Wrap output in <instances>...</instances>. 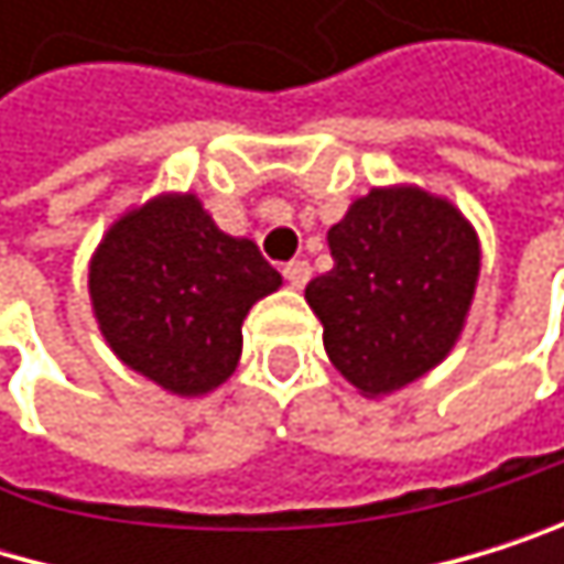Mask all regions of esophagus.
Returning a JSON list of instances; mask_svg holds the SVG:
<instances>
[{
    "instance_id": "esophagus-1",
    "label": "esophagus",
    "mask_w": 564,
    "mask_h": 564,
    "mask_svg": "<svg viewBox=\"0 0 564 564\" xmlns=\"http://www.w3.org/2000/svg\"><path fill=\"white\" fill-rule=\"evenodd\" d=\"M284 276H288V284L291 288H304L307 284V280H311V263L307 260H291L288 267H284Z\"/></svg>"
}]
</instances>
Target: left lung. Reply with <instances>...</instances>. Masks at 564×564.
I'll return each instance as SVG.
<instances>
[{"mask_svg":"<svg viewBox=\"0 0 564 564\" xmlns=\"http://www.w3.org/2000/svg\"><path fill=\"white\" fill-rule=\"evenodd\" d=\"M328 247L335 267L304 297L338 372L376 399L436 368L464 332L480 276L464 213L416 185L372 188L328 229Z\"/></svg>","mask_w":564,"mask_h":564,"instance_id":"obj_1","label":"left lung"}]
</instances>
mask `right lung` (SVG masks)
<instances>
[{
	"label": "right lung",
	"instance_id": "obj_1",
	"mask_svg": "<svg viewBox=\"0 0 564 564\" xmlns=\"http://www.w3.org/2000/svg\"><path fill=\"white\" fill-rule=\"evenodd\" d=\"M87 284L100 335L128 368L172 395H206L236 372L243 317L280 273L192 192H165L104 232Z\"/></svg>",
	"mask_w": 564,
	"mask_h": 564
}]
</instances>
